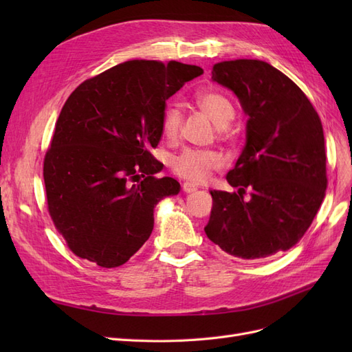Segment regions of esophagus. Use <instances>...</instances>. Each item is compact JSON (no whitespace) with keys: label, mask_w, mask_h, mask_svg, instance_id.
Returning <instances> with one entry per match:
<instances>
[{"label":"esophagus","mask_w":352,"mask_h":352,"mask_svg":"<svg viewBox=\"0 0 352 352\" xmlns=\"http://www.w3.org/2000/svg\"><path fill=\"white\" fill-rule=\"evenodd\" d=\"M182 190H184V192H186V194H190V192H195L197 186L194 184L185 182V184H182Z\"/></svg>","instance_id":"esophagus-1"}]
</instances>
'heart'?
<instances>
[{
	"label": "heart",
	"mask_w": 352,
	"mask_h": 352,
	"mask_svg": "<svg viewBox=\"0 0 352 352\" xmlns=\"http://www.w3.org/2000/svg\"><path fill=\"white\" fill-rule=\"evenodd\" d=\"M198 109L217 126L219 133L226 135V127L235 119V107L223 92L202 91L197 94ZM182 114L176 109H168L163 117V133L167 140L177 138L182 129ZM173 172L192 184H204L214 170L221 167V158L212 151L186 150L173 160Z\"/></svg>",
	"instance_id": "b5f03b06"
}]
</instances>
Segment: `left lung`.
Wrapping results in <instances>:
<instances>
[{
	"instance_id": "left-lung-1",
	"label": "left lung",
	"mask_w": 352,
	"mask_h": 352,
	"mask_svg": "<svg viewBox=\"0 0 352 352\" xmlns=\"http://www.w3.org/2000/svg\"><path fill=\"white\" fill-rule=\"evenodd\" d=\"M211 74L235 92L248 122L247 142L226 176L238 192L210 190L204 230L223 251L243 260L287 251L310 228L326 194L320 117L307 95L265 61H221Z\"/></svg>"
}]
</instances>
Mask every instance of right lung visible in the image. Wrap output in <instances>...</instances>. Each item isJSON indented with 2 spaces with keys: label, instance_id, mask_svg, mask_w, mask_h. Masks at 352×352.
I'll return each instance as SVG.
<instances>
[{
  "label": "right lung",
  "instance_id": "obj_1",
  "mask_svg": "<svg viewBox=\"0 0 352 352\" xmlns=\"http://www.w3.org/2000/svg\"><path fill=\"white\" fill-rule=\"evenodd\" d=\"M198 66L131 60L82 82L56 123L44 158L50 216L74 255L119 267L150 238L154 207L176 195L150 153L163 135L166 101Z\"/></svg>",
  "mask_w": 352,
  "mask_h": 352
}]
</instances>
